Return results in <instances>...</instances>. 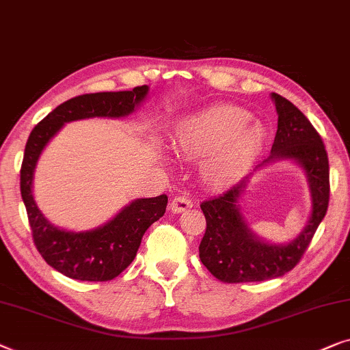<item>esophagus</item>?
<instances>
[{
	"label": "esophagus",
	"mask_w": 350,
	"mask_h": 350,
	"mask_svg": "<svg viewBox=\"0 0 350 350\" xmlns=\"http://www.w3.org/2000/svg\"><path fill=\"white\" fill-rule=\"evenodd\" d=\"M192 206V200L187 196H176L170 200V210L174 213H183Z\"/></svg>",
	"instance_id": "esophagus-1"
}]
</instances>
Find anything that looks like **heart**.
Returning <instances> with one entry per match:
<instances>
[{
    "label": "heart",
    "instance_id": "1",
    "mask_svg": "<svg viewBox=\"0 0 350 350\" xmlns=\"http://www.w3.org/2000/svg\"><path fill=\"white\" fill-rule=\"evenodd\" d=\"M250 120L246 110L232 105L202 110L174 126L172 146L181 154L205 156L202 175L208 183L232 185L254 165L267 142L265 129Z\"/></svg>",
    "mask_w": 350,
    "mask_h": 350
}]
</instances>
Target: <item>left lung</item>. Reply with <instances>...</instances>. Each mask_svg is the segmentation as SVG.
<instances>
[{"mask_svg": "<svg viewBox=\"0 0 350 350\" xmlns=\"http://www.w3.org/2000/svg\"><path fill=\"white\" fill-rule=\"evenodd\" d=\"M278 112V131L268 161H297L308 175L312 197L310 221L301 234L287 245H271L252 234L240 213L246 180L215 199L200 204L206 219L199 246L200 260L222 282H256L280 278L297 265L310 246L330 200V167L322 137L310 120L282 96L271 93Z\"/></svg>", "mask_w": 350, "mask_h": 350, "instance_id": "8db88e82", "label": "left lung"}]
</instances>
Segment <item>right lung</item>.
I'll use <instances>...</instances> for the list:
<instances>
[{"instance_id": "add662e5", "label": "right lung", "mask_w": 350, "mask_h": 350, "mask_svg": "<svg viewBox=\"0 0 350 350\" xmlns=\"http://www.w3.org/2000/svg\"><path fill=\"white\" fill-rule=\"evenodd\" d=\"M146 93L148 87L142 85L131 91L75 96L52 110L29 134L20 169V192L39 254L64 276L79 281L103 282L113 280L124 271L137 254L146 229L164 216L167 196L131 202L113 219L94 230L58 229L45 219L33 197V176L39 156L64 123L93 116H126L134 112Z\"/></svg>"}]
</instances>
